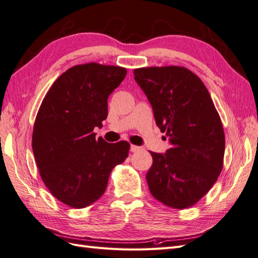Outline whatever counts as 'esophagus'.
Returning <instances> with one entry per match:
<instances>
[{"instance_id":"34e87169","label":"esophagus","mask_w":258,"mask_h":258,"mask_svg":"<svg viewBox=\"0 0 258 258\" xmlns=\"http://www.w3.org/2000/svg\"><path fill=\"white\" fill-rule=\"evenodd\" d=\"M140 150H141V147H140V146H137V145H131V146H130V151H131L132 153H137V152H139Z\"/></svg>"}]
</instances>
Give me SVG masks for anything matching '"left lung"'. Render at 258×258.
<instances>
[{"mask_svg":"<svg viewBox=\"0 0 258 258\" xmlns=\"http://www.w3.org/2000/svg\"><path fill=\"white\" fill-rule=\"evenodd\" d=\"M134 74L153 107L156 124L171 144L166 154L150 152L148 188L165 206L189 208L211 189L223 169L221 117L205 84L188 69L140 68Z\"/></svg>","mask_w":258,"mask_h":258,"instance_id":"obj_1","label":"left lung"}]
</instances>
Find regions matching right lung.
I'll return each instance as SVG.
<instances>
[{
    "label": "right lung",
    "mask_w": 258,
    "mask_h": 258,
    "mask_svg": "<svg viewBox=\"0 0 258 258\" xmlns=\"http://www.w3.org/2000/svg\"><path fill=\"white\" fill-rule=\"evenodd\" d=\"M127 70L90 62L70 68L52 84L37 112L32 150L40 175L62 204L82 209L104 194L115 166L128 157L126 141L96 139L107 117V98Z\"/></svg>",
    "instance_id": "right-lung-1"
}]
</instances>
